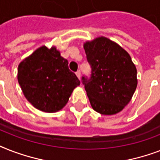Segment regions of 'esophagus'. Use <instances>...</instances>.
<instances>
[{
    "instance_id": "34e87169",
    "label": "esophagus",
    "mask_w": 160,
    "mask_h": 160,
    "mask_svg": "<svg viewBox=\"0 0 160 160\" xmlns=\"http://www.w3.org/2000/svg\"><path fill=\"white\" fill-rule=\"evenodd\" d=\"M75 74H76V76H77L79 79H80V76H81V73H80V70H77Z\"/></svg>"
}]
</instances>
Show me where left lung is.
Instances as JSON below:
<instances>
[{
	"instance_id": "1",
	"label": "left lung",
	"mask_w": 160,
	"mask_h": 160,
	"mask_svg": "<svg viewBox=\"0 0 160 160\" xmlns=\"http://www.w3.org/2000/svg\"><path fill=\"white\" fill-rule=\"evenodd\" d=\"M84 49L91 74L81 80L90 105L101 114L119 113L129 104L138 83L130 55L104 36L85 42Z\"/></svg>"
}]
</instances>
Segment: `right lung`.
<instances>
[{
	"label": "right lung",
	"mask_w": 160,
	"mask_h": 160,
	"mask_svg": "<svg viewBox=\"0 0 160 160\" xmlns=\"http://www.w3.org/2000/svg\"><path fill=\"white\" fill-rule=\"evenodd\" d=\"M17 79L26 100L35 108L47 113L62 109L80 84L60 51L45 46L20 63Z\"/></svg>",
	"instance_id": "1"
}]
</instances>
